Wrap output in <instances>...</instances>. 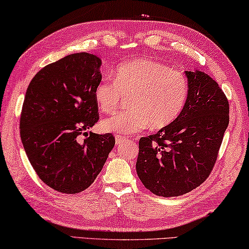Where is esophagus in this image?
<instances>
[{"instance_id": "34e87169", "label": "esophagus", "mask_w": 249, "mask_h": 249, "mask_svg": "<svg viewBox=\"0 0 249 249\" xmlns=\"http://www.w3.org/2000/svg\"><path fill=\"white\" fill-rule=\"evenodd\" d=\"M128 140L126 139V137H124V136H121V135H116L115 136V143H116V145H120V144H123V143H125V142H127Z\"/></svg>"}]
</instances>
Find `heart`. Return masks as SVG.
Here are the masks:
<instances>
[{"label":"heart","mask_w":249,"mask_h":249,"mask_svg":"<svg viewBox=\"0 0 249 249\" xmlns=\"http://www.w3.org/2000/svg\"><path fill=\"white\" fill-rule=\"evenodd\" d=\"M125 96H131V107L102 122L104 132L128 135L149 125L155 129L166 127L183 112L188 81L183 73L160 63L128 61L117 66L113 81H101L94 89L96 105L107 114L115 112Z\"/></svg>","instance_id":"obj_1"}]
</instances>
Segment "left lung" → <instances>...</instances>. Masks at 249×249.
Instances as JSON below:
<instances>
[{"label":"left lung","instance_id":"1","mask_svg":"<svg viewBox=\"0 0 249 249\" xmlns=\"http://www.w3.org/2000/svg\"><path fill=\"white\" fill-rule=\"evenodd\" d=\"M185 75L188 96L183 112L139 144L137 175L163 197L186 194L207 178L230 123V104L217 82L198 70Z\"/></svg>","mask_w":249,"mask_h":249}]
</instances>
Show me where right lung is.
<instances>
[{"label": "right lung", "instance_id": "obj_1", "mask_svg": "<svg viewBox=\"0 0 249 249\" xmlns=\"http://www.w3.org/2000/svg\"><path fill=\"white\" fill-rule=\"evenodd\" d=\"M101 65L94 54L66 55L38 71L26 90L19 121L23 147L39 178L60 193L89 188L115 145L109 133L78 139L98 121L94 89L102 81Z\"/></svg>", "mask_w": 249, "mask_h": 249}]
</instances>
